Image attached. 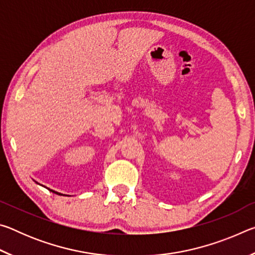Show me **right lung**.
<instances>
[{
  "mask_svg": "<svg viewBox=\"0 0 255 255\" xmlns=\"http://www.w3.org/2000/svg\"><path fill=\"white\" fill-rule=\"evenodd\" d=\"M50 191H53V190H50ZM54 193H57V192H55V191H53ZM58 195H59V193H58Z\"/></svg>",
  "mask_w": 255,
  "mask_h": 255,
  "instance_id": "add662e5",
  "label": "right lung"
}]
</instances>
